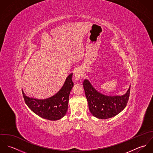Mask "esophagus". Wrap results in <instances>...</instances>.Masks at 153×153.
<instances>
[{
	"instance_id": "obj_1",
	"label": "esophagus",
	"mask_w": 153,
	"mask_h": 153,
	"mask_svg": "<svg viewBox=\"0 0 153 153\" xmlns=\"http://www.w3.org/2000/svg\"><path fill=\"white\" fill-rule=\"evenodd\" d=\"M82 71L81 69H77L75 72V74H74V78L75 79V80L76 81H78L80 79L81 77L82 76Z\"/></svg>"
}]
</instances>
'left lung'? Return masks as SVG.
<instances>
[{"label":"left lung","mask_w":153,"mask_h":153,"mask_svg":"<svg viewBox=\"0 0 153 153\" xmlns=\"http://www.w3.org/2000/svg\"><path fill=\"white\" fill-rule=\"evenodd\" d=\"M89 109L93 116L100 119L112 118L121 112L127 105L130 92V86L122 95H106L100 93L88 79L83 82Z\"/></svg>","instance_id":"left-lung-1"}]
</instances>
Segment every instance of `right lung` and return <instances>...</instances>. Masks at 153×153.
<instances>
[{
    "mask_svg": "<svg viewBox=\"0 0 153 153\" xmlns=\"http://www.w3.org/2000/svg\"><path fill=\"white\" fill-rule=\"evenodd\" d=\"M71 73L66 78L59 91L53 96L46 99H38L27 97L22 89V94L27 107L41 118L51 121L61 119L68 110L69 96L74 86Z\"/></svg>",
    "mask_w": 153,
    "mask_h": 153,
    "instance_id": "right-lung-1",
    "label": "right lung"
}]
</instances>
